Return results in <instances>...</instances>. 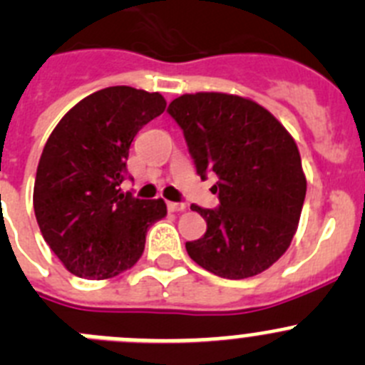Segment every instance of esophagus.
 Returning <instances> with one entry per match:
<instances>
[{
	"mask_svg": "<svg viewBox=\"0 0 365 365\" xmlns=\"http://www.w3.org/2000/svg\"><path fill=\"white\" fill-rule=\"evenodd\" d=\"M185 203H176V202H167V209L169 212H180V210H185Z\"/></svg>",
	"mask_w": 365,
	"mask_h": 365,
	"instance_id": "esophagus-1",
	"label": "esophagus"
}]
</instances>
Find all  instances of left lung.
Here are the masks:
<instances>
[{"label": "left lung", "instance_id": "1", "mask_svg": "<svg viewBox=\"0 0 365 365\" xmlns=\"http://www.w3.org/2000/svg\"><path fill=\"white\" fill-rule=\"evenodd\" d=\"M167 113L182 128L202 180L217 176L220 205L190 207L207 221V232L185 243L190 259L225 279L270 268L290 247L306 196L290 133L263 106L237 95H182Z\"/></svg>", "mask_w": 365, "mask_h": 365}]
</instances>
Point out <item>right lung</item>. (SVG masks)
<instances>
[{
	"instance_id": "right-lung-1",
	"label": "right lung",
	"mask_w": 365,
	"mask_h": 365,
	"mask_svg": "<svg viewBox=\"0 0 365 365\" xmlns=\"http://www.w3.org/2000/svg\"><path fill=\"white\" fill-rule=\"evenodd\" d=\"M165 98L129 86L95 91L75 104L46 140L34 210L44 241L77 277L110 279L140 259L145 234L167 214L162 198L122 192L129 148Z\"/></svg>"
}]
</instances>
